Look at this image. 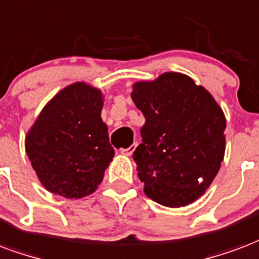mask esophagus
<instances>
[{
    "label": "esophagus",
    "mask_w": 259,
    "mask_h": 259,
    "mask_svg": "<svg viewBox=\"0 0 259 259\" xmlns=\"http://www.w3.org/2000/svg\"><path fill=\"white\" fill-rule=\"evenodd\" d=\"M136 147H137V143H135V144H132V145H130L129 148H124V149H122V154L126 155V156H130V155H132V154H133V152H135Z\"/></svg>",
    "instance_id": "esophagus-1"
}]
</instances>
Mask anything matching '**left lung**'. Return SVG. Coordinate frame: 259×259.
Wrapping results in <instances>:
<instances>
[{
	"label": "left lung",
	"mask_w": 259,
	"mask_h": 259,
	"mask_svg": "<svg viewBox=\"0 0 259 259\" xmlns=\"http://www.w3.org/2000/svg\"><path fill=\"white\" fill-rule=\"evenodd\" d=\"M132 100L145 118L143 144L133 152L145 195L166 207L191 204L211 185L224 160L221 107L181 72L136 82Z\"/></svg>",
	"instance_id": "8db88e82"
}]
</instances>
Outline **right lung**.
I'll use <instances>...</instances> for the list:
<instances>
[{"instance_id":"add662e5","label":"right lung","mask_w":259,"mask_h":259,"mask_svg":"<svg viewBox=\"0 0 259 259\" xmlns=\"http://www.w3.org/2000/svg\"><path fill=\"white\" fill-rule=\"evenodd\" d=\"M103 101L100 89L75 82L44 107L28 130L26 152L49 192L81 199L103 181L115 155L101 119Z\"/></svg>"}]
</instances>
